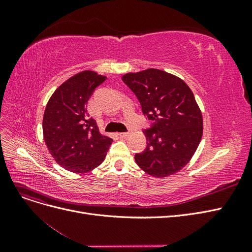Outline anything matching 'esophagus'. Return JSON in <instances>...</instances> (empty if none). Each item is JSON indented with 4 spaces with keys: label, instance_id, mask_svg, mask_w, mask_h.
<instances>
[{
    "label": "esophagus",
    "instance_id": "1",
    "mask_svg": "<svg viewBox=\"0 0 252 252\" xmlns=\"http://www.w3.org/2000/svg\"><path fill=\"white\" fill-rule=\"evenodd\" d=\"M131 134V130H129V131H127V132H121V133H119V135L121 136L122 139H125V138H127V136H129Z\"/></svg>",
    "mask_w": 252,
    "mask_h": 252
}]
</instances>
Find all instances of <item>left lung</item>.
<instances>
[{
    "instance_id": "left-lung-1",
    "label": "left lung",
    "mask_w": 252,
    "mask_h": 252,
    "mask_svg": "<svg viewBox=\"0 0 252 252\" xmlns=\"http://www.w3.org/2000/svg\"><path fill=\"white\" fill-rule=\"evenodd\" d=\"M122 80L138 97L151 128L143 131L147 146L134 157L142 170L155 178L180 171L193 157L203 135V116L191 89L177 75L149 68Z\"/></svg>"
}]
</instances>
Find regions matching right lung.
I'll use <instances>...</instances> for the list:
<instances>
[{"instance_id": "1", "label": "right lung", "mask_w": 252, "mask_h": 252, "mask_svg": "<svg viewBox=\"0 0 252 252\" xmlns=\"http://www.w3.org/2000/svg\"><path fill=\"white\" fill-rule=\"evenodd\" d=\"M107 79L84 70L65 81L50 96L43 117L45 144L55 161L68 171L86 173L101 165L112 139L100 133L86 104Z\"/></svg>"}]
</instances>
